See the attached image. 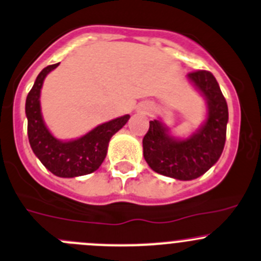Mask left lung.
Segmentation results:
<instances>
[{
	"mask_svg": "<svg viewBox=\"0 0 261 261\" xmlns=\"http://www.w3.org/2000/svg\"><path fill=\"white\" fill-rule=\"evenodd\" d=\"M208 103L205 123L186 140H177L154 120L143 139L144 158L154 172L182 181L205 173L221 156L226 143L228 107L213 74L198 70L187 75Z\"/></svg>",
	"mask_w": 261,
	"mask_h": 261,
	"instance_id": "obj_1",
	"label": "left lung"
}]
</instances>
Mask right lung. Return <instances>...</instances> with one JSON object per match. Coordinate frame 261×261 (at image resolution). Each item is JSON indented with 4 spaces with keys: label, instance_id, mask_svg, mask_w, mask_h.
Returning <instances> with one entry per match:
<instances>
[{
    "label": "right lung",
    "instance_id": "obj_1",
    "mask_svg": "<svg viewBox=\"0 0 261 261\" xmlns=\"http://www.w3.org/2000/svg\"><path fill=\"white\" fill-rule=\"evenodd\" d=\"M58 66L49 65L40 71L25 103L28 117V138L30 146L43 166L58 177H77L97 171L107 155L108 143L130 116L102 123L76 140L60 141L48 131L40 113V89L48 72Z\"/></svg>",
    "mask_w": 261,
    "mask_h": 261
}]
</instances>
